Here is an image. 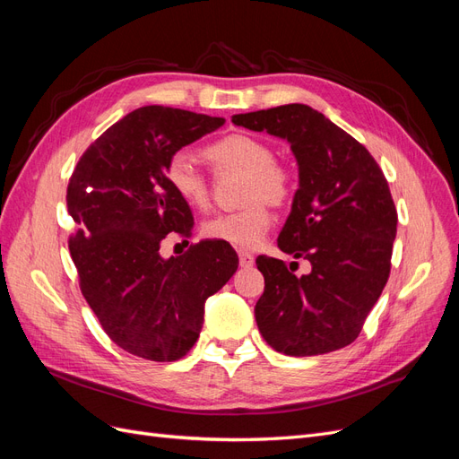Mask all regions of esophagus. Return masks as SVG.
I'll return each instance as SVG.
<instances>
[{
	"mask_svg": "<svg viewBox=\"0 0 459 459\" xmlns=\"http://www.w3.org/2000/svg\"><path fill=\"white\" fill-rule=\"evenodd\" d=\"M239 264L241 268H251L255 264V256L247 251H239Z\"/></svg>",
	"mask_w": 459,
	"mask_h": 459,
	"instance_id": "esophagus-1",
	"label": "esophagus"
}]
</instances>
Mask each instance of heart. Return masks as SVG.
<instances>
[{"mask_svg": "<svg viewBox=\"0 0 459 459\" xmlns=\"http://www.w3.org/2000/svg\"><path fill=\"white\" fill-rule=\"evenodd\" d=\"M204 157L218 172L245 174L241 201L243 208L218 214L203 221V235L241 251H253L270 231V206H283L293 197V176L275 160L270 143L256 135L230 134L204 147ZM164 178L170 189L191 208L204 211L211 203L206 176L197 169L187 151H176L166 162Z\"/></svg>", "mask_w": 459, "mask_h": 459, "instance_id": "b5f03b06", "label": "heart"}]
</instances>
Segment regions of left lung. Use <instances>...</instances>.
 Segmentation results:
<instances>
[{
  "label": "left lung",
  "mask_w": 459,
  "mask_h": 459,
  "mask_svg": "<svg viewBox=\"0 0 459 459\" xmlns=\"http://www.w3.org/2000/svg\"><path fill=\"white\" fill-rule=\"evenodd\" d=\"M238 126L290 143L300 186L277 247L310 262L295 275L283 260L262 255L264 293L256 324L272 349L317 356L344 349L362 331L391 273L396 206L371 152L322 113L290 103L233 115Z\"/></svg>",
  "instance_id": "obj_1"
}]
</instances>
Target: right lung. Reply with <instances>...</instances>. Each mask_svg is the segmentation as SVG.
Segmentation results:
<instances>
[{
    "instance_id": "obj_1",
    "label": "right lung",
    "mask_w": 459,
    "mask_h": 459,
    "mask_svg": "<svg viewBox=\"0 0 459 459\" xmlns=\"http://www.w3.org/2000/svg\"><path fill=\"white\" fill-rule=\"evenodd\" d=\"M226 120L147 105L84 151L68 179L76 221L68 251L80 290L108 339L152 362H174L197 342L204 300L238 270L230 247L201 241L182 256L159 253L166 235L191 238L193 214L164 178L170 155Z\"/></svg>"
}]
</instances>
